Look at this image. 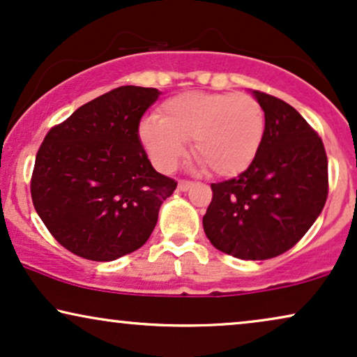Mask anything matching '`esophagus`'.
I'll use <instances>...</instances> for the list:
<instances>
[{
    "label": "esophagus",
    "instance_id": "esophagus-1",
    "mask_svg": "<svg viewBox=\"0 0 357 357\" xmlns=\"http://www.w3.org/2000/svg\"><path fill=\"white\" fill-rule=\"evenodd\" d=\"M191 186H192V181H188V179H181V181L178 183L179 191H188V189H191Z\"/></svg>",
    "mask_w": 357,
    "mask_h": 357
}]
</instances>
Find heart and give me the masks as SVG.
Instances as JSON below:
<instances>
[{
  "instance_id": "b5f03b06",
  "label": "heart",
  "mask_w": 357,
  "mask_h": 357,
  "mask_svg": "<svg viewBox=\"0 0 357 357\" xmlns=\"http://www.w3.org/2000/svg\"><path fill=\"white\" fill-rule=\"evenodd\" d=\"M265 133V114L249 93L184 92L163 102L158 119L139 125V139L161 171L192 155L215 176H236L250 166Z\"/></svg>"
}]
</instances>
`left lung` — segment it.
Segmentation results:
<instances>
[{
    "mask_svg": "<svg viewBox=\"0 0 357 357\" xmlns=\"http://www.w3.org/2000/svg\"><path fill=\"white\" fill-rule=\"evenodd\" d=\"M265 133L237 178L211 184L202 225L212 245L243 260L285 254L308 232L328 197V158L319 135L287 102L255 90Z\"/></svg>",
    "mask_w": 357,
    "mask_h": 357,
    "instance_id": "1",
    "label": "left lung"
}]
</instances>
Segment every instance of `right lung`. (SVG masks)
<instances>
[{
  "instance_id": "obj_1",
  "label": "right lung",
  "mask_w": 357,
  "mask_h": 357,
  "mask_svg": "<svg viewBox=\"0 0 357 357\" xmlns=\"http://www.w3.org/2000/svg\"><path fill=\"white\" fill-rule=\"evenodd\" d=\"M158 89L123 85L49 130L36 155L31 197L51 236L72 254L110 261L150 238L178 183L153 168L139 139Z\"/></svg>"
}]
</instances>
